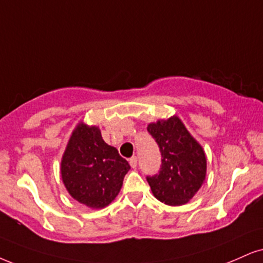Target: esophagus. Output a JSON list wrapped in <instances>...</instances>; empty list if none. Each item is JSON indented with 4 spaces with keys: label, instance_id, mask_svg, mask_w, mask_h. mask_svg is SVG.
I'll use <instances>...</instances> for the list:
<instances>
[{
    "label": "esophagus",
    "instance_id": "1",
    "mask_svg": "<svg viewBox=\"0 0 263 263\" xmlns=\"http://www.w3.org/2000/svg\"><path fill=\"white\" fill-rule=\"evenodd\" d=\"M129 164H130L132 168H134V170H135V168H137V166H138V158L135 156L132 157L130 160H129Z\"/></svg>",
    "mask_w": 263,
    "mask_h": 263
}]
</instances>
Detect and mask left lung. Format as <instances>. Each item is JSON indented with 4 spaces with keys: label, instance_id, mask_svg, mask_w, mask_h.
Wrapping results in <instances>:
<instances>
[{
    "label": "left lung",
    "instance_id": "8db88e82",
    "mask_svg": "<svg viewBox=\"0 0 263 263\" xmlns=\"http://www.w3.org/2000/svg\"><path fill=\"white\" fill-rule=\"evenodd\" d=\"M160 147L162 164L155 176H147L154 196L170 206L186 203L206 178V155L177 116L147 125Z\"/></svg>",
    "mask_w": 263,
    "mask_h": 263
}]
</instances>
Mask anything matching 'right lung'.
I'll list each match as a JSON object with an SVG mask.
<instances>
[{"label":"right lung","mask_w":263,"mask_h":263,"mask_svg":"<svg viewBox=\"0 0 263 263\" xmlns=\"http://www.w3.org/2000/svg\"><path fill=\"white\" fill-rule=\"evenodd\" d=\"M130 170L116 147L103 141L97 126L79 123L70 135L61 176L73 199L90 209H103L118 195Z\"/></svg>","instance_id":"right-lung-1"}]
</instances>
